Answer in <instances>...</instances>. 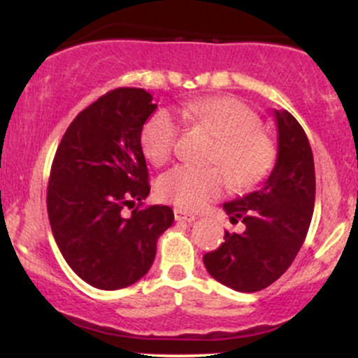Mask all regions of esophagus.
Returning a JSON list of instances; mask_svg holds the SVG:
<instances>
[{
    "label": "esophagus",
    "mask_w": 358,
    "mask_h": 358,
    "mask_svg": "<svg viewBox=\"0 0 358 358\" xmlns=\"http://www.w3.org/2000/svg\"><path fill=\"white\" fill-rule=\"evenodd\" d=\"M173 213H175V219L182 220V222H193L196 219L195 215H192V213H187L185 210H182V208H175Z\"/></svg>",
    "instance_id": "1"
}]
</instances>
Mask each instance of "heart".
Instances as JSON below:
<instances>
[{
  "mask_svg": "<svg viewBox=\"0 0 358 358\" xmlns=\"http://www.w3.org/2000/svg\"><path fill=\"white\" fill-rule=\"evenodd\" d=\"M183 119L203 126L219 138L210 168L178 165L163 173L156 182V195L183 210H200L219 199L227 188H245L261 182L274 163V145L259 127L252 109L231 97H210L185 102L180 108ZM180 124L173 114L159 109L143 124L139 145L148 162L165 165L175 151Z\"/></svg>",
  "mask_w": 358,
  "mask_h": 358,
  "instance_id": "1",
  "label": "heart"
}]
</instances>
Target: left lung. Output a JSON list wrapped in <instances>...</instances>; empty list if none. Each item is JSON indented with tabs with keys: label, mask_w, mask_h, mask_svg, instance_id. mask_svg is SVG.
Instances as JSON below:
<instances>
[{
	"label": "left lung",
	"mask_w": 358,
	"mask_h": 358,
	"mask_svg": "<svg viewBox=\"0 0 358 358\" xmlns=\"http://www.w3.org/2000/svg\"><path fill=\"white\" fill-rule=\"evenodd\" d=\"M278 155L256 192L224 203L242 234L225 232L219 249L203 256L208 274L222 285L254 293L273 285L301 249L315 208V163L305 129L287 110H274Z\"/></svg>",
	"instance_id": "obj_1"
}]
</instances>
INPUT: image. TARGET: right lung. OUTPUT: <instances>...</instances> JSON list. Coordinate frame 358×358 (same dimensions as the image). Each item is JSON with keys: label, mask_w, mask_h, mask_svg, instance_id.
<instances>
[{"label": "right lung", "mask_w": 358, "mask_h": 358, "mask_svg": "<svg viewBox=\"0 0 358 358\" xmlns=\"http://www.w3.org/2000/svg\"><path fill=\"white\" fill-rule=\"evenodd\" d=\"M145 89L121 87L85 108L65 131L47 188L50 227L73 273L97 289L139 281L156 256L173 210L151 205L129 217L122 208L150 195L139 134L155 113Z\"/></svg>", "instance_id": "obj_1"}]
</instances>
